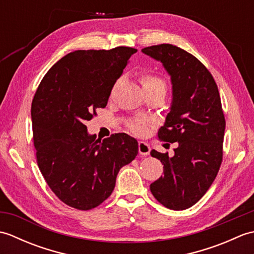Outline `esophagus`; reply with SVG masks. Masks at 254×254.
<instances>
[{
	"label": "esophagus",
	"instance_id": "obj_1",
	"mask_svg": "<svg viewBox=\"0 0 254 254\" xmlns=\"http://www.w3.org/2000/svg\"><path fill=\"white\" fill-rule=\"evenodd\" d=\"M138 153L142 156H147L150 153V147L147 143L138 142Z\"/></svg>",
	"mask_w": 254,
	"mask_h": 254
}]
</instances>
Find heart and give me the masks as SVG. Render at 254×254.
<instances>
[{
	"mask_svg": "<svg viewBox=\"0 0 254 254\" xmlns=\"http://www.w3.org/2000/svg\"><path fill=\"white\" fill-rule=\"evenodd\" d=\"M141 83L144 91H166V82L159 75H156L149 72H145L141 75ZM130 128L135 133H143L145 131L144 123L141 121H134L130 123Z\"/></svg>",
	"mask_w": 254,
	"mask_h": 254,
	"instance_id": "heart-1",
	"label": "heart"
}]
</instances>
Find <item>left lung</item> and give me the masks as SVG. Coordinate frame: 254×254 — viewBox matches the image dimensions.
Masks as SVG:
<instances>
[{
    "mask_svg": "<svg viewBox=\"0 0 254 254\" xmlns=\"http://www.w3.org/2000/svg\"><path fill=\"white\" fill-rule=\"evenodd\" d=\"M142 52L170 75L172 102L158 137L178 143L172 157L150 152L164 165V176L150 185V192L164 206L182 210L201 199L222 164L226 121L219 91L208 69L181 48L163 44Z\"/></svg>",
    "mask_w": 254,
    "mask_h": 254,
    "instance_id": "8db88e82",
    "label": "left lung"
}]
</instances>
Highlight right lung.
<instances>
[{
    "mask_svg": "<svg viewBox=\"0 0 254 254\" xmlns=\"http://www.w3.org/2000/svg\"><path fill=\"white\" fill-rule=\"evenodd\" d=\"M130 47L77 50L59 60L42 78L31 104L37 164L52 192L80 210L111 195L119 171L138 153L126 133L89 135L86 121L105 108L128 59Z\"/></svg>",
    "mask_w": 254,
    "mask_h": 254,
    "instance_id": "1",
    "label": "right lung"
}]
</instances>
